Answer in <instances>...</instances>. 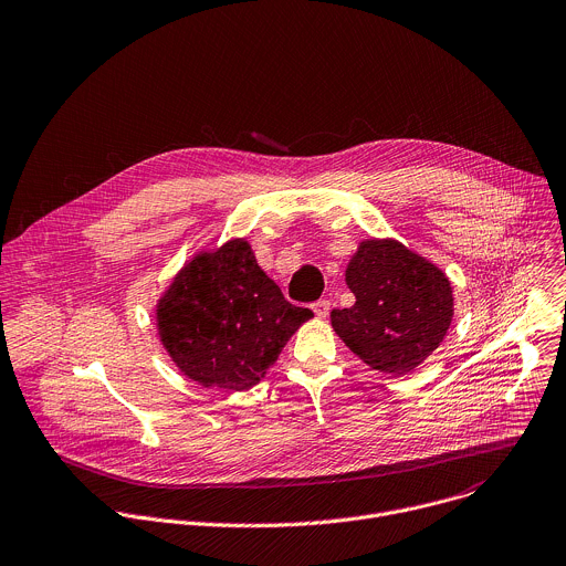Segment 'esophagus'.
Segmentation results:
<instances>
[{
  "instance_id": "esophagus-1",
  "label": "esophagus",
  "mask_w": 566,
  "mask_h": 566,
  "mask_svg": "<svg viewBox=\"0 0 566 566\" xmlns=\"http://www.w3.org/2000/svg\"><path fill=\"white\" fill-rule=\"evenodd\" d=\"M311 308H313V313H315L317 317H326L328 311H331V302H328V300H317Z\"/></svg>"
}]
</instances>
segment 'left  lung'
I'll list each match as a JSON object with an SVG mask.
<instances>
[{
    "label": "left lung",
    "instance_id": "8db88e82",
    "mask_svg": "<svg viewBox=\"0 0 566 566\" xmlns=\"http://www.w3.org/2000/svg\"><path fill=\"white\" fill-rule=\"evenodd\" d=\"M350 308H333L331 324L368 366L405 375L444 339L453 317L449 277L396 240H366L350 258Z\"/></svg>",
    "mask_w": 566,
    "mask_h": 566
}]
</instances>
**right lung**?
I'll return each mask as SVG.
<instances>
[{
	"mask_svg": "<svg viewBox=\"0 0 566 566\" xmlns=\"http://www.w3.org/2000/svg\"><path fill=\"white\" fill-rule=\"evenodd\" d=\"M311 317L258 266L247 240L193 258L157 304L159 339L179 370L227 391L258 385Z\"/></svg>",
	"mask_w": 566,
	"mask_h": 566,
	"instance_id": "obj_1",
	"label": "right lung"
}]
</instances>
